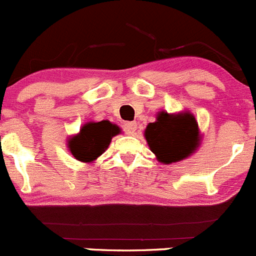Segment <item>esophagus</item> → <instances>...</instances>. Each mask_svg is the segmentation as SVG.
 I'll return each mask as SVG.
<instances>
[{"mask_svg": "<svg viewBox=\"0 0 256 256\" xmlns=\"http://www.w3.org/2000/svg\"><path fill=\"white\" fill-rule=\"evenodd\" d=\"M124 132L127 134H133L136 130V122H126L124 123Z\"/></svg>", "mask_w": 256, "mask_h": 256, "instance_id": "obj_1", "label": "esophagus"}]
</instances>
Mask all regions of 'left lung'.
<instances>
[{"mask_svg": "<svg viewBox=\"0 0 256 256\" xmlns=\"http://www.w3.org/2000/svg\"><path fill=\"white\" fill-rule=\"evenodd\" d=\"M144 136L150 150L163 164L183 160L199 146V128L190 112L169 114L162 112L154 123L146 126Z\"/></svg>", "mask_w": 256, "mask_h": 256, "instance_id": "left-lung-1", "label": "left lung"}]
</instances>
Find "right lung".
Segmentation results:
<instances>
[{
    "label": "right lung",
    "mask_w": 256,
    "mask_h": 256,
    "mask_svg": "<svg viewBox=\"0 0 256 256\" xmlns=\"http://www.w3.org/2000/svg\"><path fill=\"white\" fill-rule=\"evenodd\" d=\"M120 129L110 120L90 122L80 128V133L68 139V148L77 160L92 163L110 146V140Z\"/></svg>",
    "instance_id": "add662e5"
}]
</instances>
